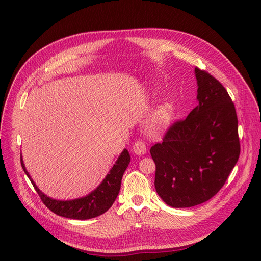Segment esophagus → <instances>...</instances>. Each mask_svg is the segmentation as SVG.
Returning <instances> with one entry per match:
<instances>
[{
    "mask_svg": "<svg viewBox=\"0 0 261 261\" xmlns=\"http://www.w3.org/2000/svg\"><path fill=\"white\" fill-rule=\"evenodd\" d=\"M132 150H133V152H134L135 154L143 155V154L146 153V144H145L143 141H141V140L136 141V142L134 143V145H133Z\"/></svg>",
    "mask_w": 261,
    "mask_h": 261,
    "instance_id": "obj_1",
    "label": "esophagus"
}]
</instances>
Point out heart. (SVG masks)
<instances>
[{"mask_svg":"<svg viewBox=\"0 0 261 261\" xmlns=\"http://www.w3.org/2000/svg\"><path fill=\"white\" fill-rule=\"evenodd\" d=\"M174 103L172 100L163 101L150 116L148 120V129L150 132L158 133L165 129L174 115Z\"/></svg>","mask_w":261,"mask_h":261,"instance_id":"heart-1","label":"heart"}]
</instances>
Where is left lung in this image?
I'll list each match as a JSON object with an SVG mask.
<instances>
[{"mask_svg": "<svg viewBox=\"0 0 261 261\" xmlns=\"http://www.w3.org/2000/svg\"><path fill=\"white\" fill-rule=\"evenodd\" d=\"M198 106L150 149L158 195L175 208L206 202L222 188L240 154L238 119L225 88L195 68Z\"/></svg>", "mask_w": 261, "mask_h": 261, "instance_id": "1", "label": "left lung"}]
</instances>
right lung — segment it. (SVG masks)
<instances>
[{
  "label": "right lung",
  "mask_w": 261,
  "mask_h": 261,
  "mask_svg": "<svg viewBox=\"0 0 261 261\" xmlns=\"http://www.w3.org/2000/svg\"><path fill=\"white\" fill-rule=\"evenodd\" d=\"M130 160L131 158L128 150L123 149V151L118 156L111 170L109 171L102 182L97 187L85 197L67 201L51 199L44 195L42 191L38 188V186L32 179V176L30 175L29 171L25 168L22 154L21 165L25 174L29 176V179L34 185L39 197L48 210H50L56 215L64 218L76 219V220H87V219L95 218L102 215L112 206V204L118 196L122 175L129 165Z\"/></svg>",
  "instance_id": "add662e5"
}]
</instances>
